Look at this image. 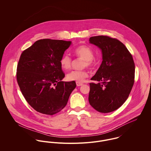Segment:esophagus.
Listing matches in <instances>:
<instances>
[{
	"mask_svg": "<svg viewBox=\"0 0 151 151\" xmlns=\"http://www.w3.org/2000/svg\"><path fill=\"white\" fill-rule=\"evenodd\" d=\"M76 84H77V86H83V83H78V82H77V83H76Z\"/></svg>",
	"mask_w": 151,
	"mask_h": 151,
	"instance_id": "1",
	"label": "esophagus"
}]
</instances>
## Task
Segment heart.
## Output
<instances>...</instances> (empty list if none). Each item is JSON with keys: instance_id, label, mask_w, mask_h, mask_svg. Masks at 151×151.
Wrapping results in <instances>:
<instances>
[{"instance_id": "b5f03b06", "label": "heart", "mask_w": 151, "mask_h": 151, "mask_svg": "<svg viewBox=\"0 0 151 151\" xmlns=\"http://www.w3.org/2000/svg\"><path fill=\"white\" fill-rule=\"evenodd\" d=\"M74 53L79 58L84 60L83 67H91L93 65V53L86 46H80L74 50ZM60 65L63 69L67 70L71 67V59L68 55H64L60 60ZM88 77V73L86 70H73L67 74V79L71 81L83 83Z\"/></svg>"}]
</instances>
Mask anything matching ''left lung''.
I'll use <instances>...</instances> for the list:
<instances>
[{
  "label": "left lung",
  "mask_w": 151,
  "mask_h": 151,
  "mask_svg": "<svg viewBox=\"0 0 151 151\" xmlns=\"http://www.w3.org/2000/svg\"><path fill=\"white\" fill-rule=\"evenodd\" d=\"M89 43L102 51V62L89 83L88 101L101 113H109L120 108L127 99L134 83L135 65L126 46L108 36L92 37Z\"/></svg>",
  "instance_id": "1"
}]
</instances>
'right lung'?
<instances>
[{
	"instance_id": "right-lung-1",
	"label": "right lung",
	"mask_w": 151,
	"mask_h": 151,
	"mask_svg": "<svg viewBox=\"0 0 151 151\" xmlns=\"http://www.w3.org/2000/svg\"><path fill=\"white\" fill-rule=\"evenodd\" d=\"M71 41L43 39L22 52L17 68V80L28 104L36 111L55 114L66 106L76 87L65 82L60 60Z\"/></svg>"
}]
</instances>
